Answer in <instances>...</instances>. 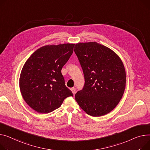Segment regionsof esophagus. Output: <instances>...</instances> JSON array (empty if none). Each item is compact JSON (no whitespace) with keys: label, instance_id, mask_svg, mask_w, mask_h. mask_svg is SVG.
<instances>
[{"label":"esophagus","instance_id":"1","mask_svg":"<svg viewBox=\"0 0 150 150\" xmlns=\"http://www.w3.org/2000/svg\"><path fill=\"white\" fill-rule=\"evenodd\" d=\"M71 91L72 92V93H73V94H75V91H76V88H71Z\"/></svg>","mask_w":150,"mask_h":150}]
</instances>
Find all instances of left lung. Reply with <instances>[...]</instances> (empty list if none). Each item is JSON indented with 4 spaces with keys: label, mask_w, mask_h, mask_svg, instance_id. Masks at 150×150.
<instances>
[{
    "label": "left lung",
    "mask_w": 150,
    "mask_h": 150,
    "mask_svg": "<svg viewBox=\"0 0 150 150\" xmlns=\"http://www.w3.org/2000/svg\"><path fill=\"white\" fill-rule=\"evenodd\" d=\"M74 51L82 67L85 83L75 99L92 116L105 115L116 107L125 88L126 73L121 58L96 42L79 43Z\"/></svg>",
    "instance_id": "left-lung-1"
}]
</instances>
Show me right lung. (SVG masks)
<instances>
[{
  "instance_id": "right-lung-1",
  "label": "right lung",
  "mask_w": 150,
  "mask_h": 150,
  "mask_svg": "<svg viewBox=\"0 0 150 150\" xmlns=\"http://www.w3.org/2000/svg\"><path fill=\"white\" fill-rule=\"evenodd\" d=\"M74 46H44L25 62L20 75V89L25 101L38 113L51 112L61 106L65 98L73 96L65 86L62 69L72 55Z\"/></svg>"
}]
</instances>
